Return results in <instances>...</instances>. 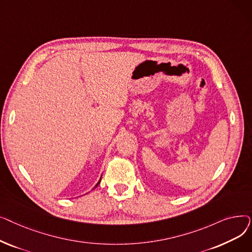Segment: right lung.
I'll return each instance as SVG.
<instances>
[{"instance_id": "add662e5", "label": "right lung", "mask_w": 252, "mask_h": 252, "mask_svg": "<svg viewBox=\"0 0 252 252\" xmlns=\"http://www.w3.org/2000/svg\"><path fill=\"white\" fill-rule=\"evenodd\" d=\"M101 178H102V176H101ZM101 178H100V180H99V182H98V183H97V184H96V186H95V187H94V188H93V189H95V188H96V187H97V186H98V185H99V184H100V182H101Z\"/></svg>"}]
</instances>
